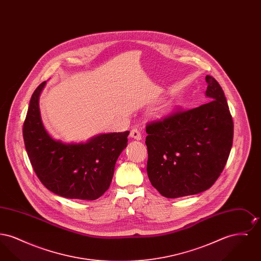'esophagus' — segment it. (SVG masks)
Masks as SVG:
<instances>
[{
	"label": "esophagus",
	"instance_id": "1",
	"mask_svg": "<svg viewBox=\"0 0 261 261\" xmlns=\"http://www.w3.org/2000/svg\"><path fill=\"white\" fill-rule=\"evenodd\" d=\"M130 137L132 138V139H135V140H141L142 139V136H141V133L137 130V129H132L131 130V132H130Z\"/></svg>",
	"mask_w": 261,
	"mask_h": 261
}]
</instances>
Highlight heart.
<instances>
[{"label":"heart","instance_id":"obj_1","mask_svg":"<svg viewBox=\"0 0 261 261\" xmlns=\"http://www.w3.org/2000/svg\"><path fill=\"white\" fill-rule=\"evenodd\" d=\"M170 111H171V108L170 107H166V108H164L162 110V112H161V115H166Z\"/></svg>","mask_w":261,"mask_h":261}]
</instances>
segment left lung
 I'll return each mask as SVG.
<instances>
[{
    "instance_id": "left-lung-1",
    "label": "left lung",
    "mask_w": 261,
    "mask_h": 261,
    "mask_svg": "<svg viewBox=\"0 0 261 261\" xmlns=\"http://www.w3.org/2000/svg\"><path fill=\"white\" fill-rule=\"evenodd\" d=\"M205 81L208 102L146 127L149 181L168 199L210 189L231 151L234 125L223 90L212 76Z\"/></svg>"
}]
</instances>
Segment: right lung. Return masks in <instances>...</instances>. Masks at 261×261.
<instances>
[{"label":"right lung","instance_id":"right-lung-1","mask_svg":"<svg viewBox=\"0 0 261 261\" xmlns=\"http://www.w3.org/2000/svg\"><path fill=\"white\" fill-rule=\"evenodd\" d=\"M46 82L34 91L23 123L25 149L35 173L50 192L67 199L94 200L110 188L115 163L127 147L129 131L102 133L86 142L63 143L43 124L39 99Z\"/></svg>","mask_w":261,"mask_h":261}]
</instances>
